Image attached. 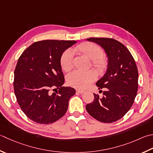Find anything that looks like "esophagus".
Masks as SVG:
<instances>
[{
	"label": "esophagus",
	"mask_w": 153,
	"mask_h": 153,
	"mask_svg": "<svg viewBox=\"0 0 153 153\" xmlns=\"http://www.w3.org/2000/svg\"><path fill=\"white\" fill-rule=\"evenodd\" d=\"M76 92L77 94H83V93L85 92L84 90H82V89H76Z\"/></svg>",
	"instance_id": "1"
}]
</instances>
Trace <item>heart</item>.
I'll use <instances>...</instances> for the list:
<instances>
[{
	"mask_svg": "<svg viewBox=\"0 0 153 153\" xmlns=\"http://www.w3.org/2000/svg\"><path fill=\"white\" fill-rule=\"evenodd\" d=\"M74 50L86 56L91 60L94 66L99 72H103L107 65L106 59L102 56L103 51L100 46L93 43H83L75 48ZM62 70L68 72L74 66V53L68 50L63 53L60 59ZM97 74L93 70L87 71H75L67 77V83L74 88L85 89L94 82Z\"/></svg>",
	"mask_w": 153,
	"mask_h": 153,
	"instance_id": "1",
	"label": "heart"
}]
</instances>
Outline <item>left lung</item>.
<instances>
[{
  "label": "left lung",
  "mask_w": 153,
  "mask_h": 153,
  "mask_svg": "<svg viewBox=\"0 0 153 153\" xmlns=\"http://www.w3.org/2000/svg\"><path fill=\"white\" fill-rule=\"evenodd\" d=\"M87 40L102 48L107 57L106 72L96 85L105 88L100 98L94 94V100L87 104V111L97 121L113 123L122 118L132 106L138 89V70L129 51L112 38H90Z\"/></svg>",
  "instance_id": "obj_1"
}]
</instances>
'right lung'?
<instances>
[{"label": "right lung", "mask_w": 153, "mask_h": 153, "mask_svg": "<svg viewBox=\"0 0 153 153\" xmlns=\"http://www.w3.org/2000/svg\"><path fill=\"white\" fill-rule=\"evenodd\" d=\"M76 42L39 41L20 56L14 70V94L21 109L33 121L52 123L66 113L69 100L76 90L63 86L64 76L60 59L63 52ZM57 88L59 91L55 93L51 91Z\"/></svg>", "instance_id": "obj_1"}]
</instances>
